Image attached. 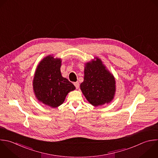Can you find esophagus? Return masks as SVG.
<instances>
[{"mask_svg":"<svg viewBox=\"0 0 158 158\" xmlns=\"http://www.w3.org/2000/svg\"><path fill=\"white\" fill-rule=\"evenodd\" d=\"M73 85H75V86L76 87V88H77V89H78V88H79V83H78V81L74 82V83H73Z\"/></svg>","mask_w":158,"mask_h":158,"instance_id":"1","label":"esophagus"}]
</instances>
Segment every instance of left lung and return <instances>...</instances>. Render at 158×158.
<instances>
[{"label":"left lung","instance_id":"left-lung-1","mask_svg":"<svg viewBox=\"0 0 158 158\" xmlns=\"http://www.w3.org/2000/svg\"><path fill=\"white\" fill-rule=\"evenodd\" d=\"M84 72L80 88L89 102L94 106L110 102L115 94V81L101 60L96 58V60L86 63Z\"/></svg>","mask_w":158,"mask_h":158}]
</instances>
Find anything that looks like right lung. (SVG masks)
Listing matches in <instances>:
<instances>
[{
  "label": "right lung",
  "instance_id": "obj_1",
  "mask_svg": "<svg viewBox=\"0 0 158 158\" xmlns=\"http://www.w3.org/2000/svg\"><path fill=\"white\" fill-rule=\"evenodd\" d=\"M61 60L49 56L38 65L33 80V89L38 99L51 107L61 105L75 86L60 73Z\"/></svg>",
  "mask_w": 158,
  "mask_h": 158
}]
</instances>
